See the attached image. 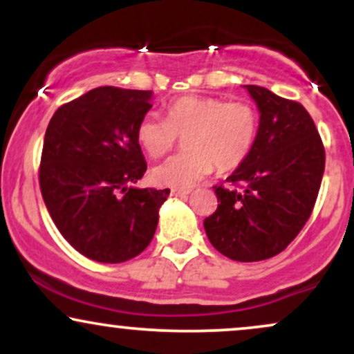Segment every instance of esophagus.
Masks as SVG:
<instances>
[{"label": "esophagus", "mask_w": 354, "mask_h": 354, "mask_svg": "<svg viewBox=\"0 0 354 354\" xmlns=\"http://www.w3.org/2000/svg\"><path fill=\"white\" fill-rule=\"evenodd\" d=\"M191 189H186V188H173L171 189V194L173 196H186V194H189Z\"/></svg>", "instance_id": "esophagus-1"}]
</instances>
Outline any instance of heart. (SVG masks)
<instances>
[{"instance_id": "heart-1", "label": "heart", "mask_w": 354, "mask_h": 354, "mask_svg": "<svg viewBox=\"0 0 354 354\" xmlns=\"http://www.w3.org/2000/svg\"><path fill=\"white\" fill-rule=\"evenodd\" d=\"M261 116L248 101L183 96L166 108V120L146 115L136 136L151 158H161L185 138V153L153 169L158 185L189 188L213 171L230 173L250 158L258 141Z\"/></svg>"}]
</instances>
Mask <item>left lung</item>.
I'll list each match as a JSON object with an SVG mask.
<instances>
[{
    "label": "left lung",
    "instance_id": "left-lung-1",
    "mask_svg": "<svg viewBox=\"0 0 354 354\" xmlns=\"http://www.w3.org/2000/svg\"><path fill=\"white\" fill-rule=\"evenodd\" d=\"M261 113L250 158L213 186L218 208L205 219L208 239L234 261L279 254L310 219L324 173V146L301 103L248 84Z\"/></svg>",
    "mask_w": 354,
    "mask_h": 354
}]
</instances>
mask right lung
I'll return each instance as SVG.
<instances>
[{"mask_svg": "<svg viewBox=\"0 0 354 354\" xmlns=\"http://www.w3.org/2000/svg\"><path fill=\"white\" fill-rule=\"evenodd\" d=\"M151 91L101 86L56 109L44 135L39 188L78 253L123 263L151 243L169 189L135 188L146 161L136 136Z\"/></svg>", "mask_w": 354, "mask_h": 354, "instance_id": "obj_1", "label": "right lung"}]
</instances>
